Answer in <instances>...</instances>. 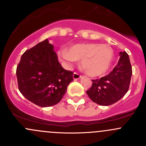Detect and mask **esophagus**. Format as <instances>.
<instances>
[{
  "mask_svg": "<svg viewBox=\"0 0 146 146\" xmlns=\"http://www.w3.org/2000/svg\"><path fill=\"white\" fill-rule=\"evenodd\" d=\"M80 77H81V76H80V75L78 74V73H73V80H78V79L80 78Z\"/></svg>",
  "mask_w": 146,
  "mask_h": 146,
  "instance_id": "34e87169",
  "label": "esophagus"
}]
</instances>
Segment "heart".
I'll return each mask as SVG.
<instances>
[{
    "instance_id": "1",
    "label": "heart",
    "mask_w": 146,
    "mask_h": 146,
    "mask_svg": "<svg viewBox=\"0 0 146 146\" xmlns=\"http://www.w3.org/2000/svg\"><path fill=\"white\" fill-rule=\"evenodd\" d=\"M61 59L70 67L76 59L81 60V66L88 75L99 76L107 72L114 56V50L108 44L96 43L76 44L68 50L59 52Z\"/></svg>"
}]
</instances>
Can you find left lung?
Returning <instances> with one entry per match:
<instances>
[{
    "label": "left lung",
    "instance_id": "obj_1",
    "mask_svg": "<svg viewBox=\"0 0 146 146\" xmlns=\"http://www.w3.org/2000/svg\"><path fill=\"white\" fill-rule=\"evenodd\" d=\"M119 62L112 71L100 79L92 80V85L87 94L94 102L109 106L121 99L129 90L132 75L129 56L127 53H119Z\"/></svg>",
    "mask_w": 146,
    "mask_h": 146
}]
</instances>
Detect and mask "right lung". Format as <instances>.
<instances>
[{
  "mask_svg": "<svg viewBox=\"0 0 146 146\" xmlns=\"http://www.w3.org/2000/svg\"><path fill=\"white\" fill-rule=\"evenodd\" d=\"M73 74L59 64L48 39L27 50L16 70L20 92L42 107L54 106L62 100L68 85L73 80Z\"/></svg>",
  "mask_w": 146,
  "mask_h": 146,
  "instance_id": "right-lung-1",
  "label": "right lung"
}]
</instances>
